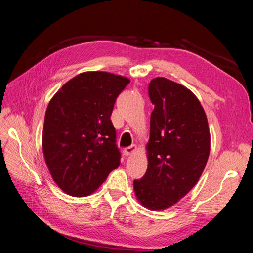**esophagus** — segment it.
<instances>
[{
  "instance_id": "1",
  "label": "esophagus",
  "mask_w": 253,
  "mask_h": 253,
  "mask_svg": "<svg viewBox=\"0 0 253 253\" xmlns=\"http://www.w3.org/2000/svg\"><path fill=\"white\" fill-rule=\"evenodd\" d=\"M136 150H137V147L135 144H132L131 147H127V148H126L125 150H124V153H125V155L126 156H129V155H132V154H134V153L136 152Z\"/></svg>"
}]
</instances>
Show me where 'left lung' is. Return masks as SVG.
Listing matches in <instances>:
<instances>
[{"label":"left lung","instance_id":"obj_1","mask_svg":"<svg viewBox=\"0 0 253 253\" xmlns=\"http://www.w3.org/2000/svg\"><path fill=\"white\" fill-rule=\"evenodd\" d=\"M149 96L148 169L134 180L138 202L153 211L170 208L200 179L210 154V131L197 97L186 86L164 77L152 79Z\"/></svg>","mask_w":253,"mask_h":253}]
</instances>
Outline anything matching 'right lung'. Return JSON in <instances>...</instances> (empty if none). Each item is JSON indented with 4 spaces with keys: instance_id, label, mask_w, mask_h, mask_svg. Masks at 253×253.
<instances>
[{
    "instance_id": "1",
    "label": "right lung",
    "mask_w": 253,
    "mask_h": 253,
    "mask_svg": "<svg viewBox=\"0 0 253 253\" xmlns=\"http://www.w3.org/2000/svg\"><path fill=\"white\" fill-rule=\"evenodd\" d=\"M128 83L124 76L85 72L67 81L50 99L42 149L53 181L66 194L90 195L120 165L111 115Z\"/></svg>"
}]
</instances>
